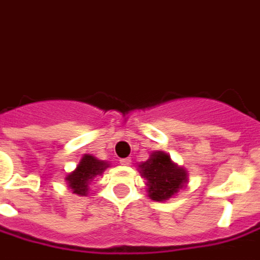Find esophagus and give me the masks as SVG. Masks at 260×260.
<instances>
[{"label":"esophagus","instance_id":"1","mask_svg":"<svg viewBox=\"0 0 260 260\" xmlns=\"http://www.w3.org/2000/svg\"><path fill=\"white\" fill-rule=\"evenodd\" d=\"M120 164H121V166H130V164H132V160H130V158H121V160H120Z\"/></svg>","mask_w":260,"mask_h":260}]
</instances>
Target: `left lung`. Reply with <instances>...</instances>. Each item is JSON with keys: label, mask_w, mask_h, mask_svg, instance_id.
Listing matches in <instances>:
<instances>
[{"label": "left lung", "mask_w": 260, "mask_h": 260, "mask_svg": "<svg viewBox=\"0 0 260 260\" xmlns=\"http://www.w3.org/2000/svg\"><path fill=\"white\" fill-rule=\"evenodd\" d=\"M140 174L147 182V192L153 201H167L187 184V171L173 162L164 151H154L141 162Z\"/></svg>", "instance_id": "8db88e82"}]
</instances>
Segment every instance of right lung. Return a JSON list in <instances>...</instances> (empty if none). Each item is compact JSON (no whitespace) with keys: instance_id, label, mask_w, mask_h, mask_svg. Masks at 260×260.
Returning <instances> with one entry per match:
<instances>
[{"instance_id":"1","label":"right lung","mask_w":260,"mask_h":260,"mask_svg":"<svg viewBox=\"0 0 260 260\" xmlns=\"http://www.w3.org/2000/svg\"><path fill=\"white\" fill-rule=\"evenodd\" d=\"M109 167L106 161L98 160L90 154H85L82 160L79 161L78 167L71 174L66 175V182L73 194L85 197L89 191V184L96 175H100Z\"/></svg>"}]
</instances>
